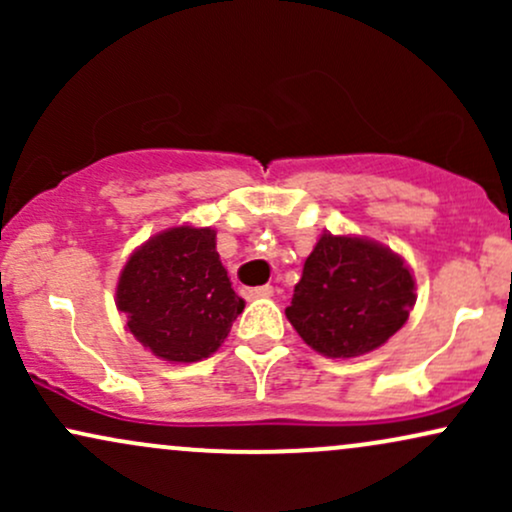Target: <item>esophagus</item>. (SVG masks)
I'll use <instances>...</instances> for the list:
<instances>
[{
	"label": "esophagus",
	"mask_w": 512,
	"mask_h": 512,
	"mask_svg": "<svg viewBox=\"0 0 512 512\" xmlns=\"http://www.w3.org/2000/svg\"><path fill=\"white\" fill-rule=\"evenodd\" d=\"M272 293H274V286L267 284V286H257V289H245L243 296L252 301V298H267V296H272Z\"/></svg>",
	"instance_id": "esophagus-1"
}]
</instances>
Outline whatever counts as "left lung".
Here are the masks:
<instances>
[{
    "mask_svg": "<svg viewBox=\"0 0 512 512\" xmlns=\"http://www.w3.org/2000/svg\"><path fill=\"white\" fill-rule=\"evenodd\" d=\"M414 301V276L402 257L370 240L322 233L286 317L315 351L351 358L385 344Z\"/></svg>",
    "mask_w": 512,
    "mask_h": 512,
    "instance_id": "obj_1",
    "label": "left lung"
}]
</instances>
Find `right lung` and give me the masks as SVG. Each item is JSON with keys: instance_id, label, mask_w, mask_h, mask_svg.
<instances>
[{"instance_id": "1", "label": "right lung", "mask_w": 512, "mask_h": 512, "mask_svg": "<svg viewBox=\"0 0 512 512\" xmlns=\"http://www.w3.org/2000/svg\"><path fill=\"white\" fill-rule=\"evenodd\" d=\"M117 308L127 315V330L156 356L192 363L219 349L245 301L231 289L216 231L178 226L129 257Z\"/></svg>"}]
</instances>
